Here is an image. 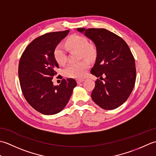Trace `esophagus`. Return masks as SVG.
I'll return each instance as SVG.
<instances>
[{
    "label": "esophagus",
    "mask_w": 156,
    "mask_h": 156,
    "mask_svg": "<svg viewBox=\"0 0 156 156\" xmlns=\"http://www.w3.org/2000/svg\"><path fill=\"white\" fill-rule=\"evenodd\" d=\"M84 80H77V83L79 84H80L81 82H84Z\"/></svg>",
    "instance_id": "34e87169"
}]
</instances>
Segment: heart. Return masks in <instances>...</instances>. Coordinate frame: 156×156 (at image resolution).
<instances>
[{
	"mask_svg": "<svg viewBox=\"0 0 156 156\" xmlns=\"http://www.w3.org/2000/svg\"><path fill=\"white\" fill-rule=\"evenodd\" d=\"M66 44L72 49L80 51L84 58L92 59L95 56V49L90 45L87 38L82 36L78 35L71 36L66 41ZM54 57L58 64L63 65L65 64L67 59V55L64 45L59 44L55 46L54 49ZM88 68L89 63L84 60L76 64H69L65 68L64 72L65 76L68 78L80 79L83 78L87 74Z\"/></svg>",
	"mask_w": 156,
	"mask_h": 156,
	"instance_id": "heart-1",
	"label": "heart"
}]
</instances>
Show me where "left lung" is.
I'll use <instances>...</instances> for the list:
<instances>
[{
    "label": "left lung",
    "instance_id": "1",
    "mask_svg": "<svg viewBox=\"0 0 156 156\" xmlns=\"http://www.w3.org/2000/svg\"><path fill=\"white\" fill-rule=\"evenodd\" d=\"M77 31L95 45L97 58L91 74L104 76L97 79L91 97L105 110H112L127 100L135 83V59L129 46L121 37L105 29L78 28Z\"/></svg>",
    "mask_w": 156,
    "mask_h": 156
}]
</instances>
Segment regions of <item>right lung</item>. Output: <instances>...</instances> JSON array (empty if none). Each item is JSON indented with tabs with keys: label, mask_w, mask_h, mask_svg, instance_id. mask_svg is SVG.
<instances>
[{
	"label": "right lung",
	"mask_w": 156,
	"mask_h": 156,
	"mask_svg": "<svg viewBox=\"0 0 156 156\" xmlns=\"http://www.w3.org/2000/svg\"><path fill=\"white\" fill-rule=\"evenodd\" d=\"M69 30L51 32L35 39L29 44L20 59L19 77L26 101L41 114L51 115L62 111L68 104L76 87L74 79H63L54 86L52 79L59 65L54 49Z\"/></svg>",
	"instance_id": "add662e5"
}]
</instances>
